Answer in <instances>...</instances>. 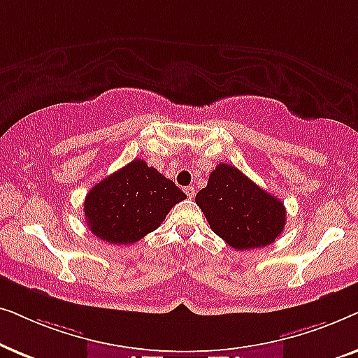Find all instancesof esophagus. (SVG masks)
I'll use <instances>...</instances> for the list:
<instances>
[{
	"label": "esophagus",
	"instance_id": "1",
	"mask_svg": "<svg viewBox=\"0 0 358 358\" xmlns=\"http://www.w3.org/2000/svg\"><path fill=\"white\" fill-rule=\"evenodd\" d=\"M184 192H185V195H187L189 199H194V195H195V189L192 187V185H189V187H185V189H184Z\"/></svg>",
	"mask_w": 358,
	"mask_h": 358
}]
</instances>
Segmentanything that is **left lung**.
Wrapping results in <instances>:
<instances>
[{
  "instance_id": "1",
  "label": "left lung",
  "mask_w": 358,
  "mask_h": 358,
  "mask_svg": "<svg viewBox=\"0 0 358 358\" xmlns=\"http://www.w3.org/2000/svg\"><path fill=\"white\" fill-rule=\"evenodd\" d=\"M195 203L220 238L238 251L268 246L285 228L287 212L272 194L229 164H218Z\"/></svg>"
}]
</instances>
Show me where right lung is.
<instances>
[{"label": "right lung", "mask_w": 358, "mask_h": 358, "mask_svg": "<svg viewBox=\"0 0 358 358\" xmlns=\"http://www.w3.org/2000/svg\"><path fill=\"white\" fill-rule=\"evenodd\" d=\"M187 197L143 159H134L96 184L85 199L91 233L110 244H131L155 231L176 203Z\"/></svg>", "instance_id": "1"}]
</instances>
